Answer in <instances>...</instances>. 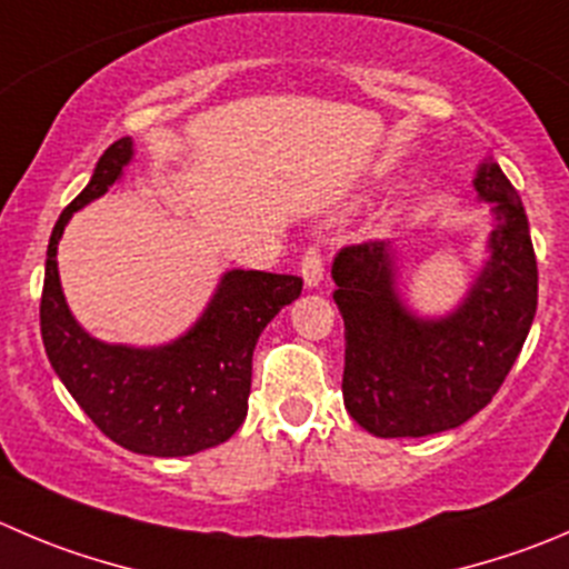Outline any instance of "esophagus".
<instances>
[{"label": "esophagus", "instance_id": "1", "mask_svg": "<svg viewBox=\"0 0 569 569\" xmlns=\"http://www.w3.org/2000/svg\"><path fill=\"white\" fill-rule=\"evenodd\" d=\"M301 279H305L307 288H318L323 281V248L318 246H307L305 257H301Z\"/></svg>", "mask_w": 569, "mask_h": 569}]
</instances>
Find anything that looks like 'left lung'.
<instances>
[{
    "label": "left lung",
    "mask_w": 569,
    "mask_h": 569,
    "mask_svg": "<svg viewBox=\"0 0 569 569\" xmlns=\"http://www.w3.org/2000/svg\"><path fill=\"white\" fill-rule=\"evenodd\" d=\"M475 189L495 212L491 257L450 316L419 318L402 305L388 242L346 246L332 262L346 327L343 402L380 438L461 427L500 391L531 332L539 276L522 200L491 159Z\"/></svg>",
    "instance_id": "8db88e82"
}]
</instances>
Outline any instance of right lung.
I'll list each match as a JSON object with an SVG mask.
<instances>
[{
    "mask_svg": "<svg viewBox=\"0 0 569 569\" xmlns=\"http://www.w3.org/2000/svg\"><path fill=\"white\" fill-rule=\"evenodd\" d=\"M133 159V142L117 139L69 203L47 246L41 338L52 369L83 413L126 450L181 458L229 441L246 421L251 360L262 329L301 296L299 276L229 270L203 316L187 335L156 349L91 338L69 312L58 276V240L69 218L108 192Z\"/></svg>",
    "mask_w": 569,
    "mask_h": 569,
    "instance_id": "obj_1",
    "label": "right lung"
}]
</instances>
